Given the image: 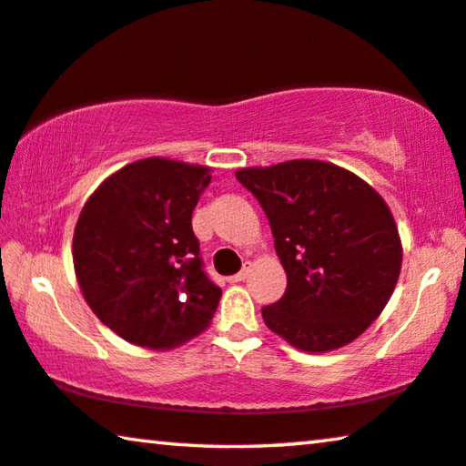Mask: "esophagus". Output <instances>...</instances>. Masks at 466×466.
<instances>
[{"label": "esophagus", "instance_id": "obj_1", "mask_svg": "<svg viewBox=\"0 0 466 466\" xmlns=\"http://www.w3.org/2000/svg\"><path fill=\"white\" fill-rule=\"evenodd\" d=\"M248 272H251V269H248V268H245V269H242V272H238V274H234V276H230V282H245L247 280V278H248Z\"/></svg>", "mask_w": 466, "mask_h": 466}]
</instances>
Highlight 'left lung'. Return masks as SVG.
<instances>
[{"mask_svg": "<svg viewBox=\"0 0 466 466\" xmlns=\"http://www.w3.org/2000/svg\"><path fill=\"white\" fill-rule=\"evenodd\" d=\"M236 179L268 215L287 293L263 322L297 350L326 353L356 341L391 299L401 240L385 198L343 167L295 158L242 167Z\"/></svg>", "mask_w": 466, "mask_h": 466, "instance_id": "1", "label": "left lung"}]
</instances>
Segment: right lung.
Wrapping results in <instances>:
<instances>
[{
	"instance_id": "right-lung-1",
	"label": "right lung",
	"mask_w": 466,
	"mask_h": 466,
	"mask_svg": "<svg viewBox=\"0 0 466 466\" xmlns=\"http://www.w3.org/2000/svg\"><path fill=\"white\" fill-rule=\"evenodd\" d=\"M211 167L140 158L92 192L73 234L83 299L125 341L173 350L198 337L221 289L203 272L192 211Z\"/></svg>"
}]
</instances>
